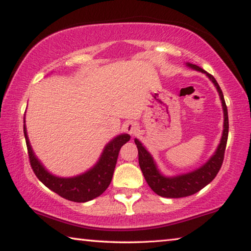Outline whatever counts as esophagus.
Instances as JSON below:
<instances>
[{"label":"esophagus","mask_w":251,"mask_h":251,"mask_svg":"<svg viewBox=\"0 0 251 251\" xmlns=\"http://www.w3.org/2000/svg\"><path fill=\"white\" fill-rule=\"evenodd\" d=\"M125 129H126V131H127V133H128V134L134 135V134L137 133L138 125L136 124L135 122H129V123H127V124H126Z\"/></svg>","instance_id":"1"}]
</instances>
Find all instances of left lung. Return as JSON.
Returning a JSON list of instances; mask_svg holds the SVG:
<instances>
[{
	"instance_id": "8db88e82",
	"label": "left lung",
	"mask_w": 251,
	"mask_h": 251,
	"mask_svg": "<svg viewBox=\"0 0 251 251\" xmlns=\"http://www.w3.org/2000/svg\"><path fill=\"white\" fill-rule=\"evenodd\" d=\"M187 65L192 67L194 70L205 73L208 77L210 78L211 82L215 84V86L219 93L224 108V131L222 136V141H220L217 151H216L211 158L208 160L203 166H201L195 172L172 178L165 177L161 175V174H159L150 152L145 150V147L142 145V143L139 142L138 139H135V144L138 150L139 167L142 169L143 175L145 177L148 186L151 187L152 192L159 195L161 197L166 198H180L190 196V195L196 194L199 190L202 189L203 187L209 184V182L217 176L218 172L220 171V168H222L228 139V110L222 88H220L217 80L215 79V77L211 74L207 73L206 71H203L197 65L189 64V63H187Z\"/></svg>"
}]
</instances>
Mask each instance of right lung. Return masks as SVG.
<instances>
[{
  "label": "right lung",
  "instance_id": "1",
  "mask_svg": "<svg viewBox=\"0 0 251 251\" xmlns=\"http://www.w3.org/2000/svg\"><path fill=\"white\" fill-rule=\"evenodd\" d=\"M24 136L27 146V154L31 167L36 177L43 184L56 193L58 196L75 202H85L100 196L112 181L114 169L122 146L130 139V136L123 134L107 144L99 163L91 171L73 178H59L45 171L29 145L26 128L24 125Z\"/></svg>",
  "mask_w": 251,
  "mask_h": 251
}]
</instances>
